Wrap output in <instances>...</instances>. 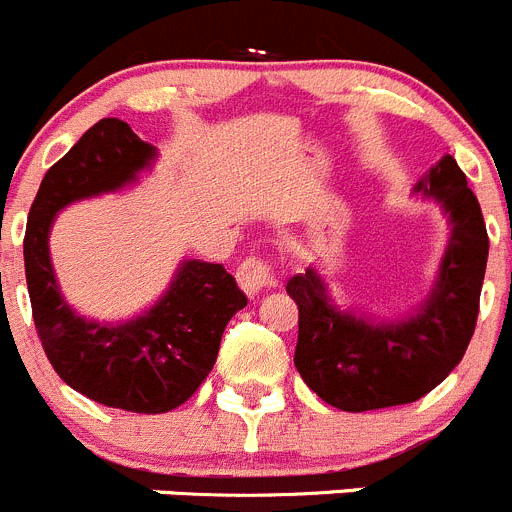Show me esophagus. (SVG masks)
<instances>
[{"label":"esophagus","mask_w":512,"mask_h":512,"mask_svg":"<svg viewBox=\"0 0 512 512\" xmlns=\"http://www.w3.org/2000/svg\"><path fill=\"white\" fill-rule=\"evenodd\" d=\"M237 283L247 295H260L262 290L275 285V270L262 257H247L240 267H237Z\"/></svg>","instance_id":"34e87169"}]
</instances>
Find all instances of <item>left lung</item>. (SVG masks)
<instances>
[{
    "mask_svg": "<svg viewBox=\"0 0 512 512\" xmlns=\"http://www.w3.org/2000/svg\"><path fill=\"white\" fill-rule=\"evenodd\" d=\"M450 214L452 237L424 308L394 326L333 308L326 285L308 267L285 285L298 305L295 369L305 384L343 412L399 407L442 384L465 356L480 313L487 229L465 171L444 156L417 184Z\"/></svg>",
    "mask_w": 512,
    "mask_h": 512,
    "instance_id": "8db88e82",
    "label": "left lung"
}]
</instances>
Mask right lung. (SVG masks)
Segmentation results:
<instances>
[{"label":"right lung","mask_w":512,"mask_h":512,"mask_svg":"<svg viewBox=\"0 0 512 512\" xmlns=\"http://www.w3.org/2000/svg\"><path fill=\"white\" fill-rule=\"evenodd\" d=\"M156 148L121 118H103L83 133L42 179L25 232V275L35 331L62 381L88 399L136 414L181 407L202 386L229 318L247 305L222 265L189 260L169 293L123 326L88 323L55 285L47 232L65 204L113 191L151 164Z\"/></svg>","instance_id":"right-lung-1"}]
</instances>
